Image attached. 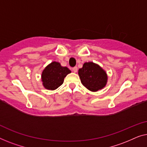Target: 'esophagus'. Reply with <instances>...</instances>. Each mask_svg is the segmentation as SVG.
Masks as SVG:
<instances>
[{
	"label": "esophagus",
	"instance_id": "1",
	"mask_svg": "<svg viewBox=\"0 0 147 147\" xmlns=\"http://www.w3.org/2000/svg\"><path fill=\"white\" fill-rule=\"evenodd\" d=\"M77 70H78V69L76 67H74L73 68V71L74 72V73H76V72H77Z\"/></svg>",
	"mask_w": 147,
	"mask_h": 147
}]
</instances>
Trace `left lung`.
I'll return each mask as SVG.
<instances>
[{
  "instance_id": "left-lung-1",
  "label": "left lung",
  "mask_w": 147,
  "mask_h": 147,
  "mask_svg": "<svg viewBox=\"0 0 147 147\" xmlns=\"http://www.w3.org/2000/svg\"><path fill=\"white\" fill-rule=\"evenodd\" d=\"M78 76L82 85L92 92L102 89L106 86L108 76L106 71L93 62H86L78 69Z\"/></svg>"
}]
</instances>
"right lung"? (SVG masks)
<instances>
[{
    "mask_svg": "<svg viewBox=\"0 0 147 147\" xmlns=\"http://www.w3.org/2000/svg\"><path fill=\"white\" fill-rule=\"evenodd\" d=\"M71 71L66 67H62L58 62L53 61L45 68L41 74L42 85L46 89L54 90L64 82V78Z\"/></svg>",
    "mask_w": 147,
    "mask_h": 147,
    "instance_id": "1",
    "label": "right lung"
}]
</instances>
